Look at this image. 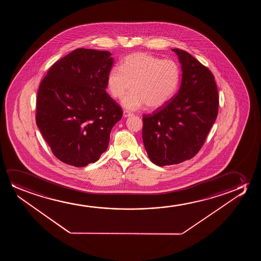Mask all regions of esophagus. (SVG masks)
<instances>
[{
	"label": "esophagus",
	"mask_w": 261,
	"mask_h": 261,
	"mask_svg": "<svg viewBox=\"0 0 261 261\" xmlns=\"http://www.w3.org/2000/svg\"><path fill=\"white\" fill-rule=\"evenodd\" d=\"M123 116H124L125 118H128V117L133 116V113H131L130 111H124V112H123Z\"/></svg>",
	"instance_id": "34e87169"
}]
</instances>
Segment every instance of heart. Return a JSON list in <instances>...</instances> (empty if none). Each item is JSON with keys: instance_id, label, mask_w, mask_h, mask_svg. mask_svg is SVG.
Returning a JSON list of instances; mask_svg holds the SVG:
<instances>
[{"instance_id": "heart-1", "label": "heart", "mask_w": 261, "mask_h": 261, "mask_svg": "<svg viewBox=\"0 0 261 261\" xmlns=\"http://www.w3.org/2000/svg\"><path fill=\"white\" fill-rule=\"evenodd\" d=\"M180 80V68L175 61L161 60L147 53H135L123 59L121 68H111L107 75V87L111 96L120 99L130 111L147 106L156 110L164 106L174 95Z\"/></svg>"}]
</instances>
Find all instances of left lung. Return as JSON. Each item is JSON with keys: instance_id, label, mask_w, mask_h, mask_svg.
I'll use <instances>...</instances> for the list:
<instances>
[{"instance_id": "left-lung-1", "label": "left lung", "mask_w": 261, "mask_h": 261, "mask_svg": "<svg viewBox=\"0 0 261 261\" xmlns=\"http://www.w3.org/2000/svg\"><path fill=\"white\" fill-rule=\"evenodd\" d=\"M178 56L182 81L164 106L143 118V141L151 162L163 167L194 157L203 145L218 112V87L208 68L187 51Z\"/></svg>"}]
</instances>
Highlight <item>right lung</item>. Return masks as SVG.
<instances>
[{
    "label": "right lung",
    "instance_id": "add662e5",
    "mask_svg": "<svg viewBox=\"0 0 261 261\" xmlns=\"http://www.w3.org/2000/svg\"><path fill=\"white\" fill-rule=\"evenodd\" d=\"M114 63L108 50L79 48L56 61L40 84L36 125L58 160L74 167L106 151L121 108L107 93Z\"/></svg>",
    "mask_w": 261,
    "mask_h": 261
}]
</instances>
